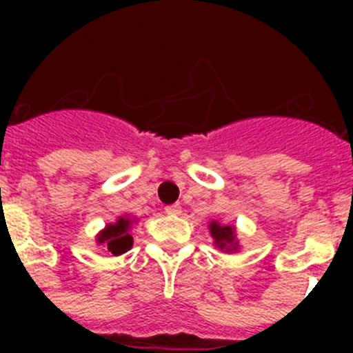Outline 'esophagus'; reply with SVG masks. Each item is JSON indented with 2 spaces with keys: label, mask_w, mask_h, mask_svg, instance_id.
I'll list each match as a JSON object with an SVG mask.
<instances>
[{
  "label": "esophagus",
  "mask_w": 353,
  "mask_h": 353,
  "mask_svg": "<svg viewBox=\"0 0 353 353\" xmlns=\"http://www.w3.org/2000/svg\"><path fill=\"white\" fill-rule=\"evenodd\" d=\"M166 214L168 215H180V214H182V207H180L179 203L168 205V207H166Z\"/></svg>",
  "instance_id": "1"
}]
</instances>
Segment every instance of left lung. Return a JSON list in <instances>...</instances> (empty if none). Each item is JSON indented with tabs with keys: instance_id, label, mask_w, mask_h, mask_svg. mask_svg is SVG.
Returning <instances> with one entry per match:
<instances>
[{
	"instance_id": "8db88e82",
	"label": "left lung",
	"mask_w": 353,
	"mask_h": 353,
	"mask_svg": "<svg viewBox=\"0 0 353 353\" xmlns=\"http://www.w3.org/2000/svg\"><path fill=\"white\" fill-rule=\"evenodd\" d=\"M208 230H210V235L214 239V245L219 248L224 252H232L239 249V240L235 235V226H223L217 221H212L208 224Z\"/></svg>"
}]
</instances>
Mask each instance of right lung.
Listing matches in <instances>:
<instances>
[{
	"label": "right lung",
	"instance_id": "right-lung-1",
	"mask_svg": "<svg viewBox=\"0 0 353 353\" xmlns=\"http://www.w3.org/2000/svg\"><path fill=\"white\" fill-rule=\"evenodd\" d=\"M134 219L121 215L118 217L117 223H111L97 235V244H102L108 249L113 256H120L123 252L132 248V235H130V228H132Z\"/></svg>",
	"mask_w": 353,
	"mask_h": 353
}]
</instances>
